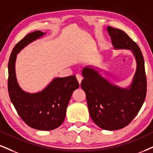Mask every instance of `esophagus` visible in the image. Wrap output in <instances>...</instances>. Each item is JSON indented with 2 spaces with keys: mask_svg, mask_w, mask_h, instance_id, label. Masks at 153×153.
I'll list each match as a JSON object with an SVG mask.
<instances>
[{
  "mask_svg": "<svg viewBox=\"0 0 153 153\" xmlns=\"http://www.w3.org/2000/svg\"><path fill=\"white\" fill-rule=\"evenodd\" d=\"M76 78H77V80H78L79 84L81 83V81H82V77L81 76V75H76Z\"/></svg>",
  "mask_w": 153,
  "mask_h": 153,
  "instance_id": "obj_1",
  "label": "esophagus"
}]
</instances>
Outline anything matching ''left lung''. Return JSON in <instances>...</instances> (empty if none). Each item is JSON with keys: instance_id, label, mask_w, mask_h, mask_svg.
<instances>
[{"instance_id": "left-lung-1", "label": "left lung", "mask_w": 153, "mask_h": 153, "mask_svg": "<svg viewBox=\"0 0 153 153\" xmlns=\"http://www.w3.org/2000/svg\"><path fill=\"white\" fill-rule=\"evenodd\" d=\"M107 30L114 48L130 50L135 56L137 68L132 83L128 88L118 87L93 67L86 66L80 86L93 122L103 130H115L128 126L137 115L146 97L147 80L144 58L137 43L123 30L110 26Z\"/></svg>"}]
</instances>
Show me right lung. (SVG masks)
<instances>
[{
    "label": "right lung",
    "mask_w": 153,
    "mask_h": 153,
    "mask_svg": "<svg viewBox=\"0 0 153 153\" xmlns=\"http://www.w3.org/2000/svg\"><path fill=\"white\" fill-rule=\"evenodd\" d=\"M45 34L40 30L28 33L13 49L8 62V89L13 105L27 126L36 130H51L58 128L65 120L71 95L79 87L76 77L56 78L42 91L29 93L18 85L15 68L18 53Z\"/></svg>",
    "instance_id": "obj_1"
}]
</instances>
